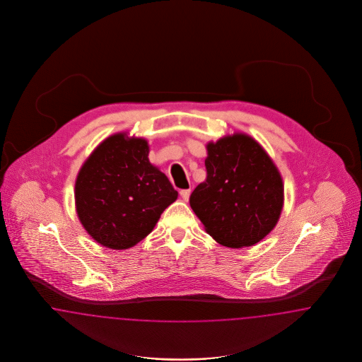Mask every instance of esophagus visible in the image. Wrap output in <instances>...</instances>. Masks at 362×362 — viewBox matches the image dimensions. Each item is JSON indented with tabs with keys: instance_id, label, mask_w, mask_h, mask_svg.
<instances>
[{
	"instance_id": "esophagus-1",
	"label": "esophagus",
	"mask_w": 362,
	"mask_h": 362,
	"mask_svg": "<svg viewBox=\"0 0 362 362\" xmlns=\"http://www.w3.org/2000/svg\"><path fill=\"white\" fill-rule=\"evenodd\" d=\"M189 195H191V189H182V191H180V197H182V199H183L185 202H188Z\"/></svg>"
}]
</instances>
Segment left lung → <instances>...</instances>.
Listing matches in <instances>:
<instances>
[{
  "label": "left lung",
  "mask_w": 362,
  "mask_h": 362,
  "mask_svg": "<svg viewBox=\"0 0 362 362\" xmlns=\"http://www.w3.org/2000/svg\"><path fill=\"white\" fill-rule=\"evenodd\" d=\"M207 177L194 189L189 206L204 228L224 247H251L279 221L284 186L263 147L245 134L207 144Z\"/></svg>",
  "instance_id": "1"
}]
</instances>
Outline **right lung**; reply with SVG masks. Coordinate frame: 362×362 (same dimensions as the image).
<instances>
[{
	"label": "right lung",
	"instance_id": "1",
	"mask_svg": "<svg viewBox=\"0 0 362 362\" xmlns=\"http://www.w3.org/2000/svg\"><path fill=\"white\" fill-rule=\"evenodd\" d=\"M176 197L167 176L150 163L147 141L123 132L99 144L76 182L78 218L94 240L111 250L143 240Z\"/></svg>",
	"mask_w": 362,
	"mask_h": 362
}]
</instances>
